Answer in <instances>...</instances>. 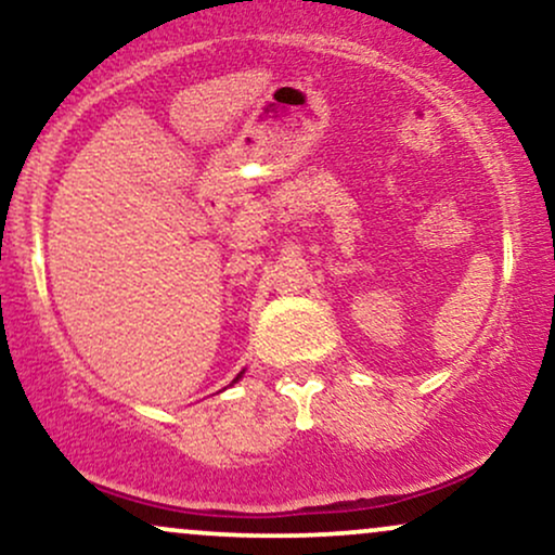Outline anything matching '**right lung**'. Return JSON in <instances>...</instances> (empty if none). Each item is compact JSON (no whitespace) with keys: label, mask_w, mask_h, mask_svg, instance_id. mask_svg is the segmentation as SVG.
<instances>
[{"label":"right lung","mask_w":555,"mask_h":555,"mask_svg":"<svg viewBox=\"0 0 555 555\" xmlns=\"http://www.w3.org/2000/svg\"><path fill=\"white\" fill-rule=\"evenodd\" d=\"M237 378H240V375H237Z\"/></svg>","instance_id":"right-lung-1"}]
</instances>
